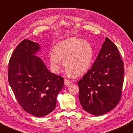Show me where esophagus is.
Instances as JSON below:
<instances>
[{
    "instance_id": "esophagus-1",
    "label": "esophagus",
    "mask_w": 133,
    "mask_h": 133,
    "mask_svg": "<svg viewBox=\"0 0 133 133\" xmlns=\"http://www.w3.org/2000/svg\"><path fill=\"white\" fill-rule=\"evenodd\" d=\"M64 83H65V86H69V85H70L71 83V82L68 81V80H67V79H65Z\"/></svg>"
}]
</instances>
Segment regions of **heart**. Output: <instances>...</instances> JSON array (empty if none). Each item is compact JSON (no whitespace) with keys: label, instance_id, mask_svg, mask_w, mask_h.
Returning a JSON list of instances; mask_svg holds the SVG:
<instances>
[{"label":"heart","instance_id":"b5f03b06","mask_svg":"<svg viewBox=\"0 0 133 133\" xmlns=\"http://www.w3.org/2000/svg\"><path fill=\"white\" fill-rule=\"evenodd\" d=\"M54 52L50 56V65L57 73L61 67V59L68 74L79 76L88 71L92 64L94 50L88 42L76 37H70L57 43L54 47Z\"/></svg>","mask_w":133,"mask_h":133}]
</instances>
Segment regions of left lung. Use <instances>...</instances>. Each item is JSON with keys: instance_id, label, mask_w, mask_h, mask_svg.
Instances as JSON below:
<instances>
[{"instance_id": "obj_1", "label": "left lung", "mask_w": 133, "mask_h": 133, "mask_svg": "<svg viewBox=\"0 0 133 133\" xmlns=\"http://www.w3.org/2000/svg\"><path fill=\"white\" fill-rule=\"evenodd\" d=\"M124 66L117 47L105 38L91 68L77 82L82 108L94 116L115 108L122 96Z\"/></svg>"}]
</instances>
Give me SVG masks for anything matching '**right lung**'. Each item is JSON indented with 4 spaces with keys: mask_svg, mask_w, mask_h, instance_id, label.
Masks as SVG:
<instances>
[{
    "mask_svg": "<svg viewBox=\"0 0 133 133\" xmlns=\"http://www.w3.org/2000/svg\"><path fill=\"white\" fill-rule=\"evenodd\" d=\"M40 49L38 43L23 40L12 52L8 65V82L16 100L25 111L36 117L54 110L64 84L62 77L51 72L34 55Z\"/></svg>",
    "mask_w": 133,
    "mask_h": 133,
    "instance_id": "add662e5",
    "label": "right lung"
}]
</instances>
